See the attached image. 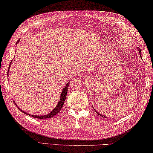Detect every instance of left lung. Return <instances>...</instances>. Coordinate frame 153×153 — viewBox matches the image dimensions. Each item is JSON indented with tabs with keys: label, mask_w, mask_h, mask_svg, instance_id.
<instances>
[{
	"label": "left lung",
	"mask_w": 153,
	"mask_h": 153,
	"mask_svg": "<svg viewBox=\"0 0 153 153\" xmlns=\"http://www.w3.org/2000/svg\"><path fill=\"white\" fill-rule=\"evenodd\" d=\"M138 52H139L140 56L141 57V49H140V48H138ZM94 110H95V109H94ZM95 111H96V112L97 114H98V115H100V116H102V117H104V118H106V117H105V116H103V115H102V114H100V113H98V112H96V110H95Z\"/></svg>",
	"instance_id": "left-lung-1"
}]
</instances>
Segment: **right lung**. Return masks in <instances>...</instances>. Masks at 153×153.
Returning a JSON list of instances; mask_svg holds the SVG:
<instances>
[{"label":"right lung","mask_w":153,"mask_h":153,"mask_svg":"<svg viewBox=\"0 0 153 153\" xmlns=\"http://www.w3.org/2000/svg\"><path fill=\"white\" fill-rule=\"evenodd\" d=\"M19 42V41H18ZM11 64V62L10 63V65ZM9 68H10V65H9ZM8 71V72H9ZM9 74V73H8ZM68 87H69V83H68L67 84L65 85V86L63 88V90L62 91V94H61V98H60V100L59 102H58V104L57 105V106L55 107V108H54L53 110L51 111V113L48 114L47 115H44V116H36V115H31V114H27V112H24V111H22L21 110L22 112L25 114L27 115H29V116H32L33 118H39V119H46V118H52L54 116H55L56 114H57L59 112V111L62 110V108L63 107V104H64V102L65 100V98H66V96H67V93H68Z\"/></svg>","instance_id":"obj_1"}]
</instances>
